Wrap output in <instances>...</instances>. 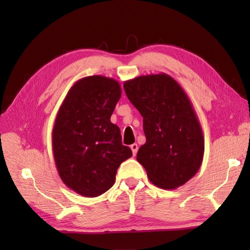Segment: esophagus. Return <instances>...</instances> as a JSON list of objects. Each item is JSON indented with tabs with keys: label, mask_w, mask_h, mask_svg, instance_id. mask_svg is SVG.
I'll list each match as a JSON object with an SVG mask.
<instances>
[{
	"label": "esophagus",
	"mask_w": 250,
	"mask_h": 250,
	"mask_svg": "<svg viewBox=\"0 0 250 250\" xmlns=\"http://www.w3.org/2000/svg\"><path fill=\"white\" fill-rule=\"evenodd\" d=\"M130 148H131V151H132V154H133V155H137L138 149H139L138 144H132V145L130 146Z\"/></svg>",
	"instance_id": "34e87169"
}]
</instances>
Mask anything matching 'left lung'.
Returning a JSON list of instances; mask_svg holds the SVG:
<instances>
[{"label":"left lung","mask_w":250,"mask_h":250,"mask_svg":"<svg viewBox=\"0 0 250 250\" xmlns=\"http://www.w3.org/2000/svg\"><path fill=\"white\" fill-rule=\"evenodd\" d=\"M128 99L143 117L146 143L137 160L149 180L165 190L185 185L198 172L204 139L193 105L168 74H151L124 82Z\"/></svg>","instance_id":"obj_1"}]
</instances>
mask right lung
Segmentation results:
<instances>
[{"label":"right lung","mask_w":250,"mask_h":250,"mask_svg":"<svg viewBox=\"0 0 250 250\" xmlns=\"http://www.w3.org/2000/svg\"><path fill=\"white\" fill-rule=\"evenodd\" d=\"M121 95L116 79L84 77L74 83L57 112L52 131L56 168L63 184L84 197L109 190L119 166L132 156L110 122Z\"/></svg>","instance_id":"1"}]
</instances>
